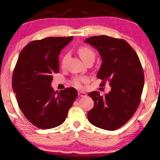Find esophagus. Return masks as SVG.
Instances as JSON below:
<instances>
[{
    "label": "esophagus",
    "mask_w": 160,
    "mask_h": 160,
    "mask_svg": "<svg viewBox=\"0 0 160 160\" xmlns=\"http://www.w3.org/2000/svg\"><path fill=\"white\" fill-rule=\"evenodd\" d=\"M78 96H79L80 97H86L87 96V94L85 92H82V91H79L78 92Z\"/></svg>",
    "instance_id": "1"
}]
</instances>
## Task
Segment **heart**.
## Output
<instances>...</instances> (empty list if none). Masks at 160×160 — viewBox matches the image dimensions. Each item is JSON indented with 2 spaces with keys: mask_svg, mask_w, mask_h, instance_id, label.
Here are the masks:
<instances>
[{
  "mask_svg": "<svg viewBox=\"0 0 160 160\" xmlns=\"http://www.w3.org/2000/svg\"><path fill=\"white\" fill-rule=\"evenodd\" d=\"M78 54H79L80 57H81L84 62H85L86 60H88L89 58L92 57H95V53L93 51L91 48L89 47H86V46H83V47H81L78 49ZM68 57V54H65L63 56L62 61V65L63 66L65 64ZM88 78L85 76H78L75 77L71 81V84L75 88H82L83 85L86 82H88Z\"/></svg>",
  "mask_w": 160,
  "mask_h": 160,
  "instance_id": "1",
  "label": "heart"
}]
</instances>
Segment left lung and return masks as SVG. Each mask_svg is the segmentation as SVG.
<instances>
[{
    "label": "left lung",
    "mask_w": 160,
    "mask_h": 160,
    "mask_svg": "<svg viewBox=\"0 0 160 160\" xmlns=\"http://www.w3.org/2000/svg\"><path fill=\"white\" fill-rule=\"evenodd\" d=\"M85 42L99 52L103 62L97 78L104 86L109 82L111 91L101 96L88 94L94 102L88 118L98 128L112 131L120 128L134 114L141 102L144 75L140 59L126 40L108 36H93Z\"/></svg>",
    "instance_id": "obj_1"
}]
</instances>
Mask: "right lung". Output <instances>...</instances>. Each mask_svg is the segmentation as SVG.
Here are the masks:
<instances>
[{"mask_svg":"<svg viewBox=\"0 0 160 160\" xmlns=\"http://www.w3.org/2000/svg\"><path fill=\"white\" fill-rule=\"evenodd\" d=\"M73 36L33 40L23 48L14 67L12 88L19 108L31 123L48 129L62 124L78 97L68 88L54 92L52 75L59 71V55Z\"/></svg>","mask_w":160,"mask_h":160,"instance_id":"obj_1","label":"right lung"}]
</instances>
